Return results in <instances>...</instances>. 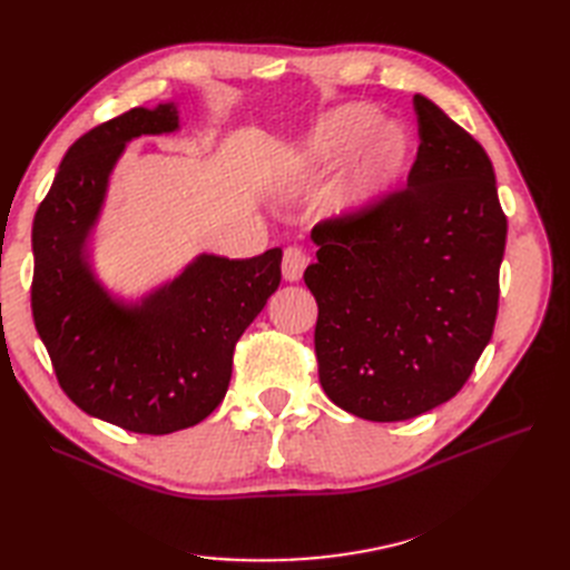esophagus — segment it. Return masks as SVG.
Returning <instances> with one entry per match:
<instances>
[{
  "mask_svg": "<svg viewBox=\"0 0 570 570\" xmlns=\"http://www.w3.org/2000/svg\"><path fill=\"white\" fill-rule=\"evenodd\" d=\"M308 266V254L302 247H287L283 252V278L289 283H297L302 281V275Z\"/></svg>",
  "mask_w": 570,
  "mask_h": 570,
  "instance_id": "1",
  "label": "esophagus"
}]
</instances>
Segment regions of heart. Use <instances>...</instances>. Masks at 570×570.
<instances>
[{
  "mask_svg": "<svg viewBox=\"0 0 570 570\" xmlns=\"http://www.w3.org/2000/svg\"><path fill=\"white\" fill-rule=\"evenodd\" d=\"M409 137L385 126L383 114L368 105H344L325 114L308 140L292 154L297 168H337L352 161L340 187L342 209L364 212L381 202L409 164Z\"/></svg>",
  "mask_w": 570,
  "mask_h": 570,
  "instance_id": "obj_1",
  "label": "heart"
}]
</instances>
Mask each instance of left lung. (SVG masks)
Listing matches in <instances>:
<instances>
[{
  "mask_svg": "<svg viewBox=\"0 0 570 570\" xmlns=\"http://www.w3.org/2000/svg\"><path fill=\"white\" fill-rule=\"evenodd\" d=\"M406 187L312 230L318 381L340 409L392 423L469 381L494 331L507 216L492 161L428 97Z\"/></svg>",
  "mask_w": 570,
  "mask_h": 570,
  "instance_id": "obj_1",
  "label": "left lung"
}]
</instances>
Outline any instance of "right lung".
<instances>
[{"label":"right lung","mask_w":570,"mask_h":570,"mask_svg":"<svg viewBox=\"0 0 570 570\" xmlns=\"http://www.w3.org/2000/svg\"><path fill=\"white\" fill-rule=\"evenodd\" d=\"M178 128L174 105L135 107L71 145L32 220L30 306L57 381L78 409L130 433L168 435L223 402L233 352L281 285L283 252L202 254L140 304L111 299L85 262V239L126 142Z\"/></svg>","instance_id":"add662e5"}]
</instances>
